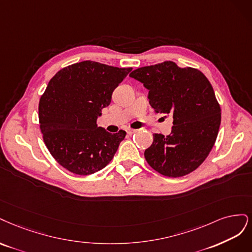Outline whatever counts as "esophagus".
I'll return each mask as SVG.
<instances>
[{"label": "esophagus", "mask_w": 252, "mask_h": 252, "mask_svg": "<svg viewBox=\"0 0 252 252\" xmlns=\"http://www.w3.org/2000/svg\"><path fill=\"white\" fill-rule=\"evenodd\" d=\"M135 132H136V129H134V128H127L126 129L127 135H133Z\"/></svg>", "instance_id": "34e87169"}]
</instances>
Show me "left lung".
<instances>
[{"mask_svg": "<svg viewBox=\"0 0 252 252\" xmlns=\"http://www.w3.org/2000/svg\"><path fill=\"white\" fill-rule=\"evenodd\" d=\"M129 76L148 89L156 113L174 118L170 135L153 134L145 160L170 178L193 172L212 151L221 124V108L212 84L200 70L180 68L170 61L138 68Z\"/></svg>", "mask_w": 252, "mask_h": 252, "instance_id": "1", "label": "left lung"}]
</instances>
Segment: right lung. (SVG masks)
Wrapping results in <instances>:
<instances>
[{
	"instance_id": "right-lung-1",
	"label": "right lung",
	"mask_w": 252,
	"mask_h": 252,
	"mask_svg": "<svg viewBox=\"0 0 252 252\" xmlns=\"http://www.w3.org/2000/svg\"><path fill=\"white\" fill-rule=\"evenodd\" d=\"M131 70L85 61L50 79L38 103L39 128L48 151L63 168L91 175L114 157L126 133H108L96 121Z\"/></svg>"
}]
</instances>
